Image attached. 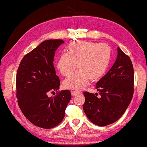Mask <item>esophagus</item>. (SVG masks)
Instances as JSON below:
<instances>
[{
    "mask_svg": "<svg viewBox=\"0 0 147 147\" xmlns=\"http://www.w3.org/2000/svg\"><path fill=\"white\" fill-rule=\"evenodd\" d=\"M80 93L79 91H71V94L72 96H75L77 95V94Z\"/></svg>",
    "mask_w": 147,
    "mask_h": 147,
    "instance_id": "34e87169",
    "label": "esophagus"
}]
</instances>
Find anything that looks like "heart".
Segmentation results:
<instances>
[{
    "mask_svg": "<svg viewBox=\"0 0 147 147\" xmlns=\"http://www.w3.org/2000/svg\"><path fill=\"white\" fill-rule=\"evenodd\" d=\"M111 59V49L105 43L90 41H74L68 45V52L61 53L57 67L63 76L70 75L78 67V70L63 82L68 89L81 90L90 79L95 81L106 72Z\"/></svg>",
    "mask_w": 147,
    "mask_h": 147,
    "instance_id": "1",
    "label": "heart"
}]
</instances>
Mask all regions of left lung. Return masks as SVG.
Wrapping results in <instances>:
<instances>
[{"label": "left lung", "instance_id": "left-lung-1", "mask_svg": "<svg viewBox=\"0 0 147 147\" xmlns=\"http://www.w3.org/2000/svg\"><path fill=\"white\" fill-rule=\"evenodd\" d=\"M100 92L84 91L83 109L90 121L98 126L115 122L127 109L134 93V68L130 57L118 47V56L109 71L96 84Z\"/></svg>", "mask_w": 147, "mask_h": 147}]
</instances>
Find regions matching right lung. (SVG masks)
I'll return each mask as SVG.
<instances>
[{
    "instance_id": "1",
    "label": "right lung",
    "mask_w": 147,
    "mask_h": 147,
    "mask_svg": "<svg viewBox=\"0 0 147 147\" xmlns=\"http://www.w3.org/2000/svg\"><path fill=\"white\" fill-rule=\"evenodd\" d=\"M62 40L43 41L25 55L16 77V98L22 113L30 122L43 129H51L61 122L71 99L68 90L57 91L60 81L54 66L55 51ZM57 91L49 98V92Z\"/></svg>"
}]
</instances>
